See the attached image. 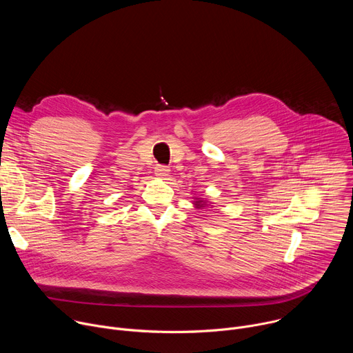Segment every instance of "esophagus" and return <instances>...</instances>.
Returning <instances> with one entry per match:
<instances>
[{
  "mask_svg": "<svg viewBox=\"0 0 353 353\" xmlns=\"http://www.w3.org/2000/svg\"><path fill=\"white\" fill-rule=\"evenodd\" d=\"M169 173H170V170H169V168H166V166H158V168L155 169V174H157L159 179L168 177Z\"/></svg>",
  "mask_w": 353,
  "mask_h": 353,
  "instance_id": "34e87169",
  "label": "esophagus"
}]
</instances>
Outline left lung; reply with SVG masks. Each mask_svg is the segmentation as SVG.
<instances>
[{
    "mask_svg": "<svg viewBox=\"0 0 353 353\" xmlns=\"http://www.w3.org/2000/svg\"><path fill=\"white\" fill-rule=\"evenodd\" d=\"M192 205H194V208H196V210H204V208H207V207H214L212 205V203L211 201H208V199H205V198H201V196H192Z\"/></svg>",
    "mask_w": 353,
    "mask_h": 353,
    "instance_id": "obj_1",
    "label": "left lung"
}]
</instances>
